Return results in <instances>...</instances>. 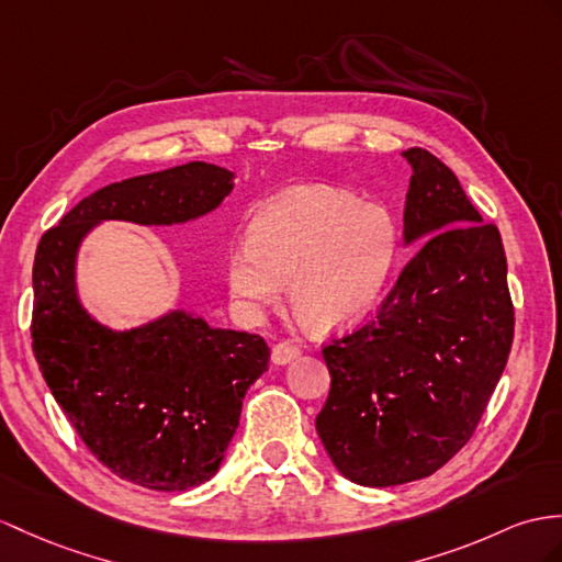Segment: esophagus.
Returning <instances> with one entry per match:
<instances>
[{
  "mask_svg": "<svg viewBox=\"0 0 562 562\" xmlns=\"http://www.w3.org/2000/svg\"><path fill=\"white\" fill-rule=\"evenodd\" d=\"M300 346H293V344H277L271 348V362L273 364H289L293 360L300 358Z\"/></svg>",
  "mask_w": 562,
  "mask_h": 562,
  "instance_id": "esophagus-1",
  "label": "esophagus"
}]
</instances>
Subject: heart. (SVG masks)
I'll list each match as a JSON object with an SVG mask.
<instances>
[{
	"instance_id": "obj_1",
	"label": "heart",
	"mask_w": 562,
	"mask_h": 562,
	"mask_svg": "<svg viewBox=\"0 0 562 562\" xmlns=\"http://www.w3.org/2000/svg\"><path fill=\"white\" fill-rule=\"evenodd\" d=\"M398 248L384 204L331 186H293L257 210L248 240L231 245L226 283L243 310L262 312L289 281L295 317L312 331H336L376 310Z\"/></svg>"
}]
</instances>
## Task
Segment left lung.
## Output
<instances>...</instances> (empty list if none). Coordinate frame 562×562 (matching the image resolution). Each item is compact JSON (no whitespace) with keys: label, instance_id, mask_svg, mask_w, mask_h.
<instances>
[{"label":"left lung","instance_id":"obj_1","mask_svg":"<svg viewBox=\"0 0 562 562\" xmlns=\"http://www.w3.org/2000/svg\"><path fill=\"white\" fill-rule=\"evenodd\" d=\"M409 259L376 317L322 350L331 391L317 434L360 486L429 476L470 441L508 362L515 312L501 234L441 159L403 153Z\"/></svg>","mask_w":562,"mask_h":562}]
</instances>
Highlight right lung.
I'll return each mask as SVG.
<instances>
[{
    "mask_svg": "<svg viewBox=\"0 0 562 562\" xmlns=\"http://www.w3.org/2000/svg\"><path fill=\"white\" fill-rule=\"evenodd\" d=\"M236 173L207 161L100 188L40 238L33 352L54 401L104 468L153 491L200 486L222 468L245 391L267 372L265 338L169 310L112 328L78 295V252L102 222L188 224L214 212Z\"/></svg>",
    "mask_w": 562,
    "mask_h": 562,
    "instance_id": "add662e5",
    "label": "right lung"
}]
</instances>
